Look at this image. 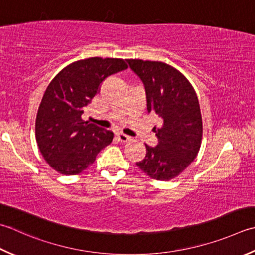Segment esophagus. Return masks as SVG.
I'll return each instance as SVG.
<instances>
[{"mask_svg":"<svg viewBox=\"0 0 255 255\" xmlns=\"http://www.w3.org/2000/svg\"><path fill=\"white\" fill-rule=\"evenodd\" d=\"M116 138L118 139V141H121V142H128V141H130V137H128L127 134H125V133H117L116 134Z\"/></svg>","mask_w":255,"mask_h":255,"instance_id":"1","label":"esophagus"}]
</instances>
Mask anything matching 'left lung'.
Here are the masks:
<instances>
[{
  "label": "left lung",
  "mask_w": 255,
  "mask_h": 255,
  "mask_svg": "<svg viewBox=\"0 0 255 255\" xmlns=\"http://www.w3.org/2000/svg\"><path fill=\"white\" fill-rule=\"evenodd\" d=\"M144 85L148 112L162 119L154 128L156 147L146 144V157L137 167L156 180L179 176L200 150L202 117L197 93L177 68L162 62L127 59Z\"/></svg>",
  "instance_id": "1"
}]
</instances>
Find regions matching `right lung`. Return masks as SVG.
Masks as SVG:
<instances>
[{"instance_id": "right-lung-1", "label": "right lung", "mask_w": 255, "mask_h": 255, "mask_svg": "<svg viewBox=\"0 0 255 255\" xmlns=\"http://www.w3.org/2000/svg\"><path fill=\"white\" fill-rule=\"evenodd\" d=\"M126 68L123 58L91 57L67 65L48 84L35 121V138L54 170L78 174L112 143V131L84 122L82 115L105 79Z\"/></svg>"}]
</instances>
